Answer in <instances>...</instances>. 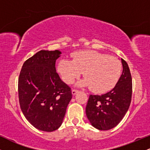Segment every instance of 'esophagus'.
I'll return each instance as SVG.
<instances>
[{
    "label": "esophagus",
    "instance_id": "esophagus-1",
    "mask_svg": "<svg viewBox=\"0 0 150 150\" xmlns=\"http://www.w3.org/2000/svg\"><path fill=\"white\" fill-rule=\"evenodd\" d=\"M77 92H78V90H77V89H73V90H72V94H73V95H75Z\"/></svg>",
    "mask_w": 150,
    "mask_h": 150
}]
</instances>
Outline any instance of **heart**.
Here are the masks:
<instances>
[{
	"mask_svg": "<svg viewBox=\"0 0 150 150\" xmlns=\"http://www.w3.org/2000/svg\"><path fill=\"white\" fill-rule=\"evenodd\" d=\"M57 70L62 80L68 84L73 83L83 72L85 77L76 85L90 87L94 92L104 93L113 89L119 80L122 65L116 58L86 50L74 52L72 61L60 60Z\"/></svg>",
	"mask_w": 150,
	"mask_h": 150,
	"instance_id": "b5f03b06",
	"label": "heart"
}]
</instances>
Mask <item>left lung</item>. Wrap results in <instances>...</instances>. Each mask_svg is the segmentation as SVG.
<instances>
[{"label":"left lung","mask_w":150,"mask_h":150,"mask_svg":"<svg viewBox=\"0 0 150 150\" xmlns=\"http://www.w3.org/2000/svg\"><path fill=\"white\" fill-rule=\"evenodd\" d=\"M123 72L110 92L89 95L86 115L91 125L101 130L114 128L128 111L132 97V77L128 63L121 58Z\"/></svg>","instance_id":"obj_1"}]
</instances>
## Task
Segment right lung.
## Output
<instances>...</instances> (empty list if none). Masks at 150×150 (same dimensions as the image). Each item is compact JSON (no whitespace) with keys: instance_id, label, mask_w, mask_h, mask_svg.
Listing matches in <instances>:
<instances>
[{"instance_id":"obj_1","label":"right lung","mask_w":150,"mask_h":150,"mask_svg":"<svg viewBox=\"0 0 150 150\" xmlns=\"http://www.w3.org/2000/svg\"><path fill=\"white\" fill-rule=\"evenodd\" d=\"M58 50H42L24 63L18 80L19 101L27 120L38 130L60 128L72 92L56 70Z\"/></svg>"}]
</instances>
